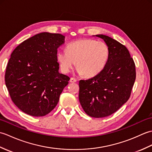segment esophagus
Returning a JSON list of instances; mask_svg holds the SVG:
<instances>
[{
  "mask_svg": "<svg viewBox=\"0 0 152 152\" xmlns=\"http://www.w3.org/2000/svg\"><path fill=\"white\" fill-rule=\"evenodd\" d=\"M76 81H77V80H76V78H71L70 80V82L71 83L76 82Z\"/></svg>",
  "mask_w": 152,
  "mask_h": 152,
  "instance_id": "1",
  "label": "esophagus"
}]
</instances>
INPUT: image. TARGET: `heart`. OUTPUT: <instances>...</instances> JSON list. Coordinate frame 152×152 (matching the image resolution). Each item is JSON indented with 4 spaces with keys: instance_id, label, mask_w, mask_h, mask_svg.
Instances as JSON below:
<instances>
[{
    "instance_id": "b5f03b06",
    "label": "heart",
    "mask_w": 152,
    "mask_h": 152,
    "mask_svg": "<svg viewBox=\"0 0 152 152\" xmlns=\"http://www.w3.org/2000/svg\"><path fill=\"white\" fill-rule=\"evenodd\" d=\"M66 51H59L57 59L61 70L69 73L76 64L78 73L91 78L102 72L110 56L108 46L103 41L85 38L69 44Z\"/></svg>"
}]
</instances>
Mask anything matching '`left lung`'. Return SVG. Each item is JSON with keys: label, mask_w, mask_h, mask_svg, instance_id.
<instances>
[{"label": "left lung", "mask_w": 152, "mask_h": 152, "mask_svg": "<svg viewBox=\"0 0 152 152\" xmlns=\"http://www.w3.org/2000/svg\"><path fill=\"white\" fill-rule=\"evenodd\" d=\"M96 37L108 46L109 59L98 75L80 80L79 100L87 114L100 118L114 114L128 101L136 79V69L124 45L106 35Z\"/></svg>", "instance_id": "obj_1"}]
</instances>
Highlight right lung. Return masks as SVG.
Listing matches in <instances>:
<instances>
[{
  "label": "right lung",
  "mask_w": 152,
  "mask_h": 152,
  "mask_svg": "<svg viewBox=\"0 0 152 152\" xmlns=\"http://www.w3.org/2000/svg\"><path fill=\"white\" fill-rule=\"evenodd\" d=\"M64 37L41 33L25 40L12 51L5 83L12 101L25 114L46 115L57 104L70 78L59 72L57 48Z\"/></svg>",
  "instance_id": "1"
}]
</instances>
